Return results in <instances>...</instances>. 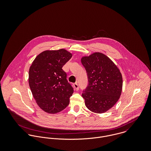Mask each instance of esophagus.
I'll return each mask as SVG.
<instances>
[{
    "mask_svg": "<svg viewBox=\"0 0 151 151\" xmlns=\"http://www.w3.org/2000/svg\"><path fill=\"white\" fill-rule=\"evenodd\" d=\"M73 86L74 87V88H75V89L76 90H78L79 89V86H78V83H77V82H76V83H75L74 84H73Z\"/></svg>",
    "mask_w": 151,
    "mask_h": 151,
    "instance_id": "1",
    "label": "esophagus"
}]
</instances>
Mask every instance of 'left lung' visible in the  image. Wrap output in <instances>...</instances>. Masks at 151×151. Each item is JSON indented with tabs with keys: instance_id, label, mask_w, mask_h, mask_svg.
Here are the masks:
<instances>
[{
	"instance_id": "8db88e82",
	"label": "left lung",
	"mask_w": 151,
	"mask_h": 151,
	"mask_svg": "<svg viewBox=\"0 0 151 151\" xmlns=\"http://www.w3.org/2000/svg\"><path fill=\"white\" fill-rule=\"evenodd\" d=\"M81 63L88 81L82 93L86 106L94 113L106 112L120 98L123 86L122 74L108 56L99 52L83 57Z\"/></svg>"
}]
</instances>
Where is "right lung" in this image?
<instances>
[{
    "instance_id": "obj_1",
    "label": "right lung",
    "mask_w": 151,
    "mask_h": 151,
    "mask_svg": "<svg viewBox=\"0 0 151 151\" xmlns=\"http://www.w3.org/2000/svg\"><path fill=\"white\" fill-rule=\"evenodd\" d=\"M66 50H46L38 55L29 70V86L38 105L49 113L66 108L74 89L62 67L71 58Z\"/></svg>"
}]
</instances>
